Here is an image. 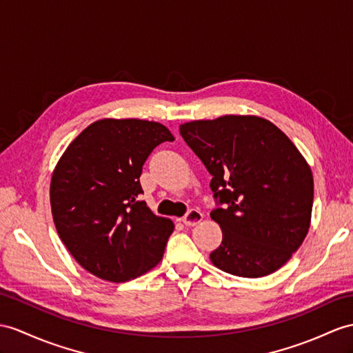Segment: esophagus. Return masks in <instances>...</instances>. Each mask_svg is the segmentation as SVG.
<instances>
[{
	"instance_id": "esophagus-1",
	"label": "esophagus",
	"mask_w": 353,
	"mask_h": 353,
	"mask_svg": "<svg viewBox=\"0 0 353 353\" xmlns=\"http://www.w3.org/2000/svg\"><path fill=\"white\" fill-rule=\"evenodd\" d=\"M202 219H203V214L199 210H190L183 217V223H184L185 226L192 228V226L199 225V223L202 221Z\"/></svg>"
}]
</instances>
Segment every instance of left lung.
I'll return each mask as SVG.
<instances>
[{"instance_id": "left-lung-1", "label": "left lung", "mask_w": 353, "mask_h": 353, "mask_svg": "<svg viewBox=\"0 0 353 353\" xmlns=\"http://www.w3.org/2000/svg\"><path fill=\"white\" fill-rule=\"evenodd\" d=\"M212 175L223 239L211 262L257 279L285 265L307 236L313 208L308 163L277 125L254 115H223L179 125Z\"/></svg>"}]
</instances>
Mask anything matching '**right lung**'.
Here are the masks:
<instances>
[{
    "instance_id": "1",
    "label": "right lung",
    "mask_w": 353,
    "mask_h": 353,
    "mask_svg": "<svg viewBox=\"0 0 353 353\" xmlns=\"http://www.w3.org/2000/svg\"><path fill=\"white\" fill-rule=\"evenodd\" d=\"M175 137L147 119L105 118L68 145L50 179V208L74 261L99 279L121 283L152 270L174 223L139 199L152 150Z\"/></svg>"
}]
</instances>
